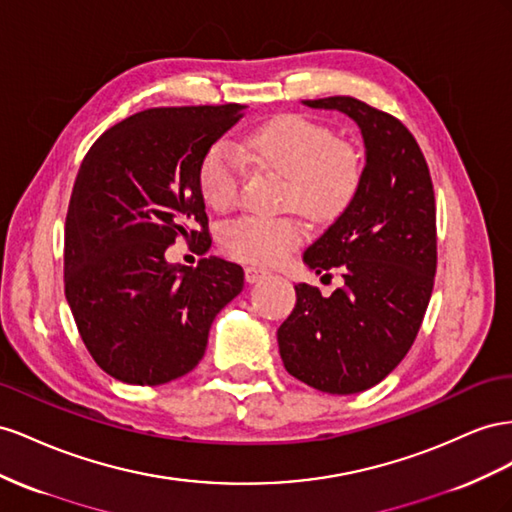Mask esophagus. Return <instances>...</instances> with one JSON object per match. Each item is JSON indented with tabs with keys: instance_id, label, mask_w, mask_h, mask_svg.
<instances>
[{
	"instance_id": "obj_1",
	"label": "esophagus",
	"mask_w": 512,
	"mask_h": 512,
	"mask_svg": "<svg viewBox=\"0 0 512 512\" xmlns=\"http://www.w3.org/2000/svg\"><path fill=\"white\" fill-rule=\"evenodd\" d=\"M268 272L261 270V268H255V266H246L244 268V279L246 283H259L261 279H266Z\"/></svg>"
}]
</instances>
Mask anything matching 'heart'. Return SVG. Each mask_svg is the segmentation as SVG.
<instances>
[{
  "mask_svg": "<svg viewBox=\"0 0 512 512\" xmlns=\"http://www.w3.org/2000/svg\"><path fill=\"white\" fill-rule=\"evenodd\" d=\"M283 173V206H298L313 218L339 216L360 191L364 158L356 145L334 139L332 130L298 113L276 115L248 135L240 152L218 141L203 154L197 186L214 210L229 208L244 178V160ZM296 214H244L223 229L227 253L251 264L274 266L304 242Z\"/></svg>",
  "mask_w": 512,
  "mask_h": 512,
  "instance_id": "b5f03b06",
  "label": "heart"
}]
</instances>
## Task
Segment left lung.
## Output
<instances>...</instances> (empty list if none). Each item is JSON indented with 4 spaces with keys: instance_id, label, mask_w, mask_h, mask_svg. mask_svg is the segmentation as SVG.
<instances>
[{
    "instance_id": "1",
    "label": "left lung",
    "mask_w": 512,
    "mask_h": 512,
    "mask_svg": "<svg viewBox=\"0 0 512 512\" xmlns=\"http://www.w3.org/2000/svg\"><path fill=\"white\" fill-rule=\"evenodd\" d=\"M304 105L349 115L367 160L354 201L304 251L306 266L324 276L339 268L345 285L328 298L296 285V306L276 337L289 375L321 392L356 394L410 352L429 306L437 268L433 182L420 145L394 115L352 96Z\"/></svg>"
}]
</instances>
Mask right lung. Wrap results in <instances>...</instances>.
I'll return each instance as SVG.
<instances>
[{"mask_svg": "<svg viewBox=\"0 0 512 512\" xmlns=\"http://www.w3.org/2000/svg\"><path fill=\"white\" fill-rule=\"evenodd\" d=\"M244 109L141 111L83 158L66 214L64 289L87 352L124 384L160 386L193 371L214 317L244 287V270L225 259L197 268L165 259L178 238L212 242L197 171Z\"/></svg>", "mask_w": 512, "mask_h": 512, "instance_id": "add662e5", "label": "right lung"}]
</instances>
